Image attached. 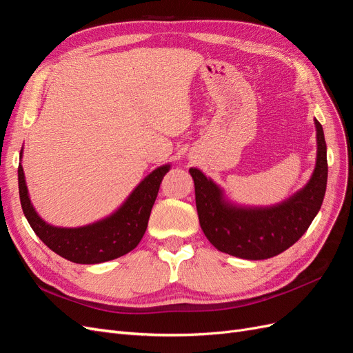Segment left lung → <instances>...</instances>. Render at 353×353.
I'll return each mask as SVG.
<instances>
[{"mask_svg":"<svg viewBox=\"0 0 353 353\" xmlns=\"http://www.w3.org/2000/svg\"><path fill=\"white\" fill-rule=\"evenodd\" d=\"M318 154L314 175L297 194L275 208L240 209L222 201V191L199 169H190L196 187L200 227L223 253L243 259H268L301 239L321 209L327 188V144L315 121Z\"/></svg>","mask_w":353,"mask_h":353,"instance_id":"8db88e82","label":"left lung"}]
</instances>
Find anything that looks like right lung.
Returning <instances> with one entry per match:
<instances>
[{
  "mask_svg": "<svg viewBox=\"0 0 353 353\" xmlns=\"http://www.w3.org/2000/svg\"><path fill=\"white\" fill-rule=\"evenodd\" d=\"M168 170L169 165L153 170L112 216L81 228H57L42 221L32 208L23 168L19 165L20 205L37 236L61 258L74 263L108 262L130 253L141 241L160 184Z\"/></svg>",
  "mask_w": 353,
  "mask_h": 353,
  "instance_id": "right-lung-1",
  "label": "right lung"
}]
</instances>
